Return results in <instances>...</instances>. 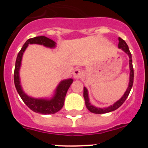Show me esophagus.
Instances as JSON below:
<instances>
[{
	"instance_id": "esophagus-1",
	"label": "esophagus",
	"mask_w": 148,
	"mask_h": 148,
	"mask_svg": "<svg viewBox=\"0 0 148 148\" xmlns=\"http://www.w3.org/2000/svg\"><path fill=\"white\" fill-rule=\"evenodd\" d=\"M82 75H83V73L80 69H75L73 72V77L75 79H79L80 78H82Z\"/></svg>"
}]
</instances>
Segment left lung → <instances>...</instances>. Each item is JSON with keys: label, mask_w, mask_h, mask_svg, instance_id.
<instances>
[{"label": "left lung", "mask_w": 148, "mask_h": 148, "mask_svg": "<svg viewBox=\"0 0 148 148\" xmlns=\"http://www.w3.org/2000/svg\"><path fill=\"white\" fill-rule=\"evenodd\" d=\"M119 48L121 49V50L124 51L125 53L128 56L130 60H129V67H130V78H129V84H128L127 89L126 90L125 92L124 93L122 97L118 100L117 101L114 103L113 105H110L108 108H100L95 107L94 105L91 104L90 101V99H89L88 95V90L85 87H84V101H85V104L87 109L91 112V113H95V114H103V113H107L112 112V111L116 110V109H118L119 107L122 105V104L125 102V101L126 100L127 98L128 95L130 93V90H131L132 87H133V77H134V73H133V63H132V56L131 53L130 52V49L128 48L127 44H126L125 40L121 39V38H119Z\"/></svg>", "instance_id": "left-lung-1"}]
</instances>
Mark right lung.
<instances>
[{"label": "right lung", "instance_id": "add662e5", "mask_svg": "<svg viewBox=\"0 0 148 148\" xmlns=\"http://www.w3.org/2000/svg\"><path fill=\"white\" fill-rule=\"evenodd\" d=\"M29 44H39V45H43L50 49H54L56 47V43L54 40H51L50 38H48L45 36H38V37L28 39L26 41L25 44L22 47L21 51L18 53L16 61H15V72H14V82H15V88L23 102L32 111L44 115L54 114L58 112L63 108L65 96H66L68 89L70 88V85L73 82V79L68 78V79L61 81L55 90L53 95L49 99V98H39V99L33 98L25 93L21 84L19 72H20L21 66L23 53L25 52Z\"/></svg>", "mask_w": 148, "mask_h": 148}]
</instances>
